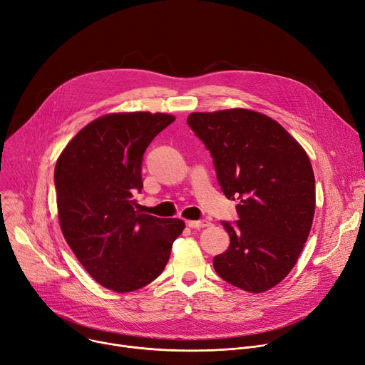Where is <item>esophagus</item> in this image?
Segmentation results:
<instances>
[{
	"label": "esophagus",
	"mask_w": 365,
	"mask_h": 365,
	"mask_svg": "<svg viewBox=\"0 0 365 365\" xmlns=\"http://www.w3.org/2000/svg\"><path fill=\"white\" fill-rule=\"evenodd\" d=\"M187 225L190 228H205V227H209L210 222L206 221V220H202V221H187Z\"/></svg>",
	"instance_id": "34e87169"
}]
</instances>
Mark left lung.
I'll return each mask as SVG.
<instances>
[{
    "label": "left lung",
    "mask_w": 365,
    "mask_h": 365,
    "mask_svg": "<svg viewBox=\"0 0 365 365\" xmlns=\"http://www.w3.org/2000/svg\"><path fill=\"white\" fill-rule=\"evenodd\" d=\"M187 123L213 158L239 221H222L228 249L213 258L222 280L250 293L280 282L297 262L315 212V177L304 147L269 116L249 109L192 112Z\"/></svg>",
    "instance_id": "8db88e82"
}]
</instances>
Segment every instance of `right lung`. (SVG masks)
Returning <instances> with one entry per match:
<instances>
[{
  "label": "right lung",
  "mask_w": 365,
  "mask_h": 365,
  "mask_svg": "<svg viewBox=\"0 0 365 365\" xmlns=\"http://www.w3.org/2000/svg\"><path fill=\"white\" fill-rule=\"evenodd\" d=\"M175 120L168 113H109L90 122L60 153L54 184L61 232L103 287L128 293L165 269L185 224L156 218L133 200L143 188V155Z\"/></svg>",
  "instance_id": "add662e5"
}]
</instances>
